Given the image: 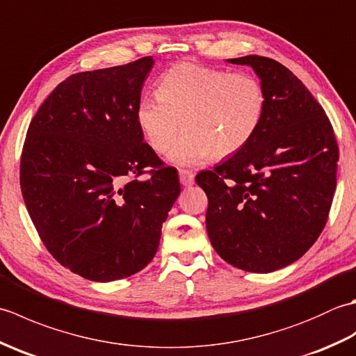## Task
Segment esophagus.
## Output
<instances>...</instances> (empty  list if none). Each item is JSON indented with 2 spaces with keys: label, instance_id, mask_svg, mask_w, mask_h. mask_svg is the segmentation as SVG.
<instances>
[{
  "label": "esophagus",
  "instance_id": "1",
  "mask_svg": "<svg viewBox=\"0 0 356 356\" xmlns=\"http://www.w3.org/2000/svg\"><path fill=\"white\" fill-rule=\"evenodd\" d=\"M179 179L184 186H190L194 184V172L190 170H179Z\"/></svg>",
  "mask_w": 356,
  "mask_h": 356
}]
</instances>
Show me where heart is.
I'll use <instances>...</instances> for the list:
<instances>
[{"mask_svg": "<svg viewBox=\"0 0 356 356\" xmlns=\"http://www.w3.org/2000/svg\"><path fill=\"white\" fill-rule=\"evenodd\" d=\"M264 111L266 92L254 74L179 63L159 79L156 96L140 97L136 122L154 153H163L184 125L170 159L191 165L237 154L259 131Z\"/></svg>", "mask_w": 356, "mask_h": 356, "instance_id": "obj_1", "label": "heart"}]
</instances>
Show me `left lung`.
<instances>
[{"label": "left lung", "mask_w": 356, "mask_h": 356, "mask_svg": "<svg viewBox=\"0 0 356 356\" xmlns=\"http://www.w3.org/2000/svg\"><path fill=\"white\" fill-rule=\"evenodd\" d=\"M228 63L259 74L266 111L252 140L195 182L208 195L207 231L217 254L266 274L297 261L320 237L339 151L326 111L289 69L257 55Z\"/></svg>", "instance_id": "8db88e82"}]
</instances>
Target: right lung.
I'll return each instance as SVG.
<instances>
[{"label": "right lung", "mask_w": 356, "mask_h": 356, "mask_svg": "<svg viewBox=\"0 0 356 356\" xmlns=\"http://www.w3.org/2000/svg\"><path fill=\"white\" fill-rule=\"evenodd\" d=\"M153 64L145 56L72 74L38 108L22 147L21 193L38 236L58 263L92 282L145 268L180 194L177 171L136 122Z\"/></svg>", "instance_id": "add662e5"}]
</instances>
